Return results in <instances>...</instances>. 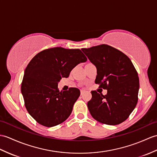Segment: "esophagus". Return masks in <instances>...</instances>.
I'll return each mask as SVG.
<instances>
[{
  "label": "esophagus",
  "mask_w": 157,
  "mask_h": 157,
  "mask_svg": "<svg viewBox=\"0 0 157 157\" xmlns=\"http://www.w3.org/2000/svg\"><path fill=\"white\" fill-rule=\"evenodd\" d=\"M84 92H85V91L84 90H81V91H80V94H81V96H82L83 94H84Z\"/></svg>",
  "instance_id": "esophagus-1"
}]
</instances>
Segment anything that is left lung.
<instances>
[{"instance_id":"8db88e82","label":"left lung","mask_w":157,"mask_h":157,"mask_svg":"<svg viewBox=\"0 0 157 157\" xmlns=\"http://www.w3.org/2000/svg\"><path fill=\"white\" fill-rule=\"evenodd\" d=\"M82 52L97 68L95 83L108 90L106 95L92 91L87 107L92 117L108 125H117L135 108L139 78L128 57L108 45L83 48Z\"/></svg>"}]
</instances>
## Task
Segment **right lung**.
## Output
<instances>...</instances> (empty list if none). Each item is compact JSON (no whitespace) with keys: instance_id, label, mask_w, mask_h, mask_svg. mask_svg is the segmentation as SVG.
<instances>
[{"instance_id":"right-lung-1","label":"right lung","mask_w":157,"mask_h":157,"mask_svg":"<svg viewBox=\"0 0 157 157\" xmlns=\"http://www.w3.org/2000/svg\"><path fill=\"white\" fill-rule=\"evenodd\" d=\"M87 58L80 49L53 47L39 52L25 70L21 93L28 112L40 124L46 127L64 122L80 95L76 87L67 91L58 89L61 78H68L78 64Z\"/></svg>"}]
</instances>
